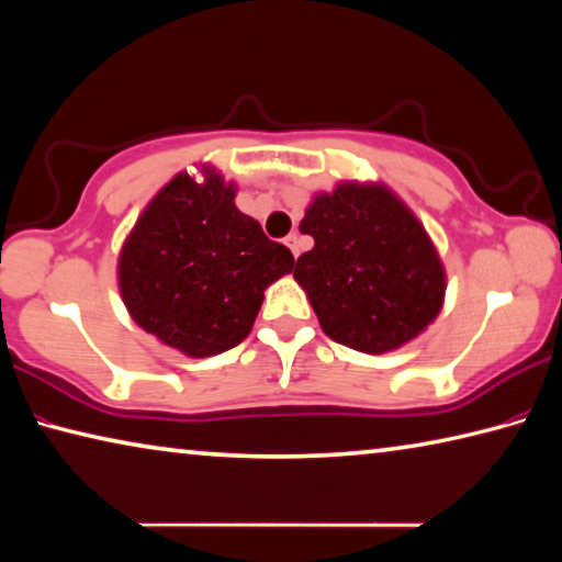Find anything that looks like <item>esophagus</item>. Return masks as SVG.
I'll use <instances>...</instances> for the list:
<instances>
[{"label": "esophagus", "instance_id": "esophagus-1", "mask_svg": "<svg viewBox=\"0 0 562 562\" xmlns=\"http://www.w3.org/2000/svg\"><path fill=\"white\" fill-rule=\"evenodd\" d=\"M284 245H288L294 258H297V255H300V235L297 233H290L288 237H284Z\"/></svg>", "mask_w": 562, "mask_h": 562}]
</instances>
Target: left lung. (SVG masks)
<instances>
[{
    "label": "left lung",
    "instance_id": "1",
    "mask_svg": "<svg viewBox=\"0 0 562 562\" xmlns=\"http://www.w3.org/2000/svg\"><path fill=\"white\" fill-rule=\"evenodd\" d=\"M315 247L294 265L322 331L364 355L404 347L439 317L446 270L426 227L384 183L341 180L300 223Z\"/></svg>",
    "mask_w": 562,
    "mask_h": 562
}]
</instances>
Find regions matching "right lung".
Returning <instances> with one entry per match:
<instances>
[{"instance_id":"right-lung-1","label":"right lung","mask_w":562,"mask_h":562,"mask_svg":"<svg viewBox=\"0 0 562 562\" xmlns=\"http://www.w3.org/2000/svg\"><path fill=\"white\" fill-rule=\"evenodd\" d=\"M158 190L119 255V290L140 329L180 355H221L250 335L265 290L292 272L288 247L237 211L235 183L211 166Z\"/></svg>"}]
</instances>
